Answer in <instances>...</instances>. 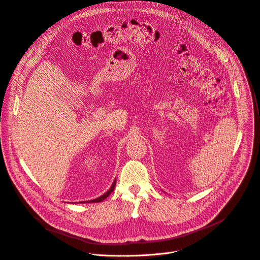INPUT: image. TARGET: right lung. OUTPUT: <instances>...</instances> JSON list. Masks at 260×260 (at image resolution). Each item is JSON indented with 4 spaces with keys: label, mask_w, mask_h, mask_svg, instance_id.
I'll return each mask as SVG.
<instances>
[{
    "label": "right lung",
    "mask_w": 260,
    "mask_h": 260,
    "mask_svg": "<svg viewBox=\"0 0 260 260\" xmlns=\"http://www.w3.org/2000/svg\"><path fill=\"white\" fill-rule=\"evenodd\" d=\"M115 185H116V179L113 181V184H112V186L110 187V189L107 191L105 194H103L102 196H100V197H98V198H95V200H92V201H88V202H85V203H101V202H103L104 200H106L107 197H108L112 192H113V190H114V187H115ZM81 204H84V202H80Z\"/></svg>",
    "instance_id": "1"
}]
</instances>
